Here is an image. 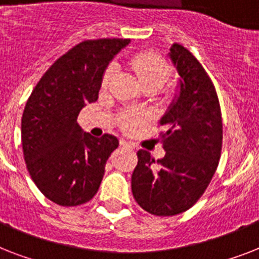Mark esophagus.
<instances>
[{"mask_svg": "<svg viewBox=\"0 0 259 259\" xmlns=\"http://www.w3.org/2000/svg\"><path fill=\"white\" fill-rule=\"evenodd\" d=\"M119 145H121L122 148H126V149H133V148H134L132 142L125 141V140H121V141H119Z\"/></svg>", "mask_w": 259, "mask_h": 259, "instance_id": "obj_1", "label": "esophagus"}]
</instances>
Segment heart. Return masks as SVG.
<instances>
[{"instance_id":"heart-1","label":"heart","mask_w":259,"mask_h":259,"mask_svg":"<svg viewBox=\"0 0 259 259\" xmlns=\"http://www.w3.org/2000/svg\"><path fill=\"white\" fill-rule=\"evenodd\" d=\"M132 67L144 84H154L156 87L164 84L166 79L172 74V68L169 64L150 52H142V54L136 55L132 59ZM115 70H117V67L114 63L109 64V67L106 68L103 76H102V89L109 87L114 75H115ZM144 119H145V114L137 111V110H130V111H125L122 114L121 122L126 130H133Z\"/></svg>"}]
</instances>
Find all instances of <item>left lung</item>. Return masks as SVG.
I'll return each instance as SVG.
<instances>
[{
    "instance_id": "8db88e82",
    "label": "left lung",
    "mask_w": 259,
    "mask_h": 259,
    "mask_svg": "<svg viewBox=\"0 0 259 259\" xmlns=\"http://www.w3.org/2000/svg\"><path fill=\"white\" fill-rule=\"evenodd\" d=\"M170 60L180 75V91L160 125L166 153L154 160L140 149L132 175V192L140 207L156 217L189 209L204 193L219 164L223 123L217 91L199 60L173 44Z\"/></svg>"
}]
</instances>
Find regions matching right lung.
<instances>
[{
  "instance_id": "obj_1",
  "label": "right lung",
  "mask_w": 259,
  "mask_h": 259,
  "mask_svg": "<svg viewBox=\"0 0 259 259\" xmlns=\"http://www.w3.org/2000/svg\"><path fill=\"white\" fill-rule=\"evenodd\" d=\"M130 38L84 40L60 56L38 80L21 119L24 160L40 192L63 207L84 204L98 192L119 142L83 133L80 110L98 99L110 60Z\"/></svg>"
}]
</instances>
